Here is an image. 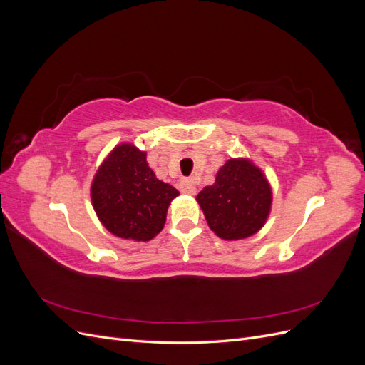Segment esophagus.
<instances>
[{
  "label": "esophagus",
  "instance_id": "34e87169",
  "mask_svg": "<svg viewBox=\"0 0 365 365\" xmlns=\"http://www.w3.org/2000/svg\"><path fill=\"white\" fill-rule=\"evenodd\" d=\"M180 189L182 193H187V195H195L196 193V184L193 180L190 178H184L181 180L180 182Z\"/></svg>",
  "mask_w": 365,
  "mask_h": 365
}]
</instances>
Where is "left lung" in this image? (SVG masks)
<instances>
[{"label": "left lung", "mask_w": 365, "mask_h": 365, "mask_svg": "<svg viewBox=\"0 0 365 365\" xmlns=\"http://www.w3.org/2000/svg\"><path fill=\"white\" fill-rule=\"evenodd\" d=\"M208 227L225 240L245 239L264 225L272 190L267 176L248 158H231L216 173L213 185L196 196Z\"/></svg>", "instance_id": "obj_1"}]
</instances>
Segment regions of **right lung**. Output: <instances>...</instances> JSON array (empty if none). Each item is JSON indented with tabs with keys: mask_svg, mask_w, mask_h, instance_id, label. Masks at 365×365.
I'll return each mask as SVG.
<instances>
[{
	"mask_svg": "<svg viewBox=\"0 0 365 365\" xmlns=\"http://www.w3.org/2000/svg\"><path fill=\"white\" fill-rule=\"evenodd\" d=\"M180 192L160 181L146 152L121 143L103 160L91 182L94 212L117 237L148 242L163 230L168 208Z\"/></svg>",
	"mask_w": 365,
	"mask_h": 365,
	"instance_id": "obj_1",
	"label": "right lung"
}]
</instances>
